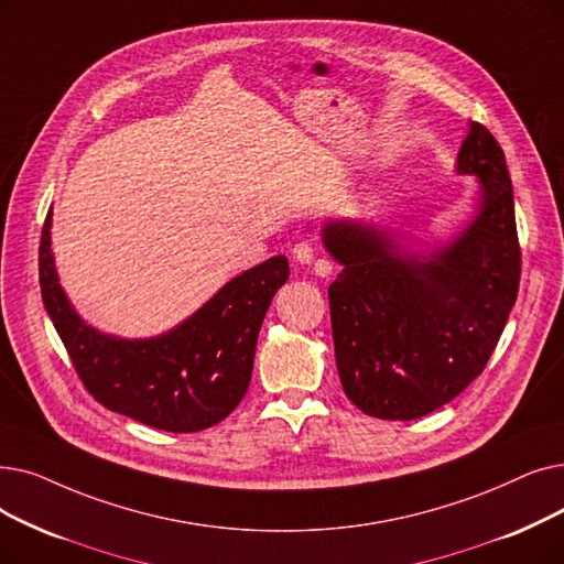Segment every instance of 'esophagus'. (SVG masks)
Wrapping results in <instances>:
<instances>
[{
	"label": "esophagus",
	"mask_w": 564,
	"mask_h": 564,
	"mask_svg": "<svg viewBox=\"0 0 564 564\" xmlns=\"http://www.w3.org/2000/svg\"><path fill=\"white\" fill-rule=\"evenodd\" d=\"M292 258H295L297 262H302V264H311L313 262V258H315V247L313 243L308 241V239H300L295 247H292ZM329 264L325 262L323 267H321V274H327L329 272Z\"/></svg>",
	"instance_id": "34e87169"
}]
</instances>
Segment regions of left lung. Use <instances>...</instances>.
I'll return each mask as SVG.
<instances>
[{
  "label": "left lung",
  "instance_id": "8db88e82",
  "mask_svg": "<svg viewBox=\"0 0 564 564\" xmlns=\"http://www.w3.org/2000/svg\"><path fill=\"white\" fill-rule=\"evenodd\" d=\"M458 173L481 182L475 224L437 258H399L361 224H329L325 247L343 264L329 315L346 397L378 420L443 408L491 359L521 283V243L505 152L479 121Z\"/></svg>",
  "mask_w": 564,
  "mask_h": 564
}]
</instances>
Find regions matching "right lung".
Instances as JSON below:
<instances>
[{
	"label": "right lung",
	"instance_id": "obj_1",
	"mask_svg": "<svg viewBox=\"0 0 564 564\" xmlns=\"http://www.w3.org/2000/svg\"><path fill=\"white\" fill-rule=\"evenodd\" d=\"M288 276V260L269 258L182 327L150 340H119L87 327L68 306L51 253V212L41 230V297L80 382L104 408L170 433L209 429L239 405L262 317Z\"/></svg>",
	"mask_w": 564,
	"mask_h": 564
}]
</instances>
